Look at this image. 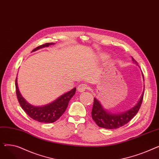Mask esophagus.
I'll return each mask as SVG.
<instances>
[{
    "mask_svg": "<svg viewBox=\"0 0 159 159\" xmlns=\"http://www.w3.org/2000/svg\"><path fill=\"white\" fill-rule=\"evenodd\" d=\"M87 86L84 84H81L78 86V91L79 92H83V91H84L86 90L87 89Z\"/></svg>",
    "mask_w": 159,
    "mask_h": 159,
    "instance_id": "obj_1",
    "label": "esophagus"
}]
</instances>
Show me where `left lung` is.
<instances>
[{"label":"left lung","instance_id":"left-lung-1","mask_svg":"<svg viewBox=\"0 0 159 159\" xmlns=\"http://www.w3.org/2000/svg\"><path fill=\"white\" fill-rule=\"evenodd\" d=\"M132 61L135 63H137L133 57ZM143 77L144 80L143 73ZM143 97L144 92L140 98V101L134 107L128 111L119 113H111L108 112L104 110V108L98 100L96 98H94L91 116L99 127L109 129L119 128L128 123L136 115L140 109L142 102H143Z\"/></svg>","mask_w":159,"mask_h":159}]
</instances>
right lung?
<instances>
[{
	"label": "right lung",
	"instance_id": "add662e5",
	"mask_svg": "<svg viewBox=\"0 0 159 159\" xmlns=\"http://www.w3.org/2000/svg\"><path fill=\"white\" fill-rule=\"evenodd\" d=\"M52 44H54V43H46L43 44L35 48L32 52L36 51L40 48L48 47ZM16 79H17L16 78V94L21 107L31 119L39 122L52 123L59 119L66 111L67 107L68 106L69 101L76 91V88H74L68 92L58 97L52 103L43 106H35L29 104L22 97L18 88L17 80Z\"/></svg>",
	"mask_w": 159,
	"mask_h": 159
}]
</instances>
